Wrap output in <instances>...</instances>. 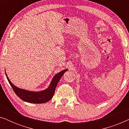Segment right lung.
<instances>
[{"mask_svg":"<svg viewBox=\"0 0 129 129\" xmlns=\"http://www.w3.org/2000/svg\"><path fill=\"white\" fill-rule=\"evenodd\" d=\"M68 71V69L63 70L59 73H58L57 75L54 76L53 79H52V82L49 86V87L47 89L45 90L38 91V92H35V91H30L25 90L19 89L16 86L13 85L10 82L9 79L7 76L6 77L8 79L9 83L10 86H12L13 91H15L16 94L19 97L20 99L23 100L24 102H29L31 103H45L46 102H48L50 100L52 97L53 96V94L55 91L56 86L61 79V77L63 75L65 72Z\"/></svg>","mask_w":129,"mask_h":129,"instance_id":"right-lung-1","label":"right lung"}]
</instances>
